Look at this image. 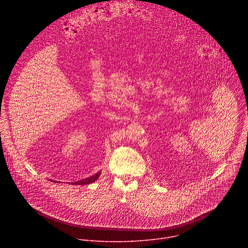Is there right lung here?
<instances>
[{
    "mask_svg": "<svg viewBox=\"0 0 248 248\" xmlns=\"http://www.w3.org/2000/svg\"><path fill=\"white\" fill-rule=\"evenodd\" d=\"M100 171L99 172H97V173H95L94 175H92V176H90V178H86V179H84V180H81V181H78V182H77V183H74L75 185H78V186H84V185H89V184H92V183H94L96 180H98V178L100 176ZM73 184V185H74Z\"/></svg>",
    "mask_w": 248,
    "mask_h": 248,
    "instance_id": "right-lung-1",
    "label": "right lung"
}]
</instances>
